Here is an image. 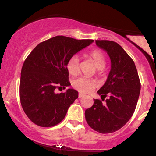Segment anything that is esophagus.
<instances>
[{
  "label": "esophagus",
  "instance_id": "obj_1",
  "mask_svg": "<svg viewBox=\"0 0 156 156\" xmlns=\"http://www.w3.org/2000/svg\"><path fill=\"white\" fill-rule=\"evenodd\" d=\"M83 94H81V93H79V94H78V98H82V97H83Z\"/></svg>",
  "mask_w": 156,
  "mask_h": 156
}]
</instances>
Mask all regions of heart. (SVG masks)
<instances>
[{"label": "heart", "mask_w": 156, "mask_h": 156, "mask_svg": "<svg viewBox=\"0 0 156 156\" xmlns=\"http://www.w3.org/2000/svg\"><path fill=\"white\" fill-rule=\"evenodd\" d=\"M88 57L94 62L98 69H103L105 65V56L99 50H94L88 54ZM67 72L72 76H77L79 73V58L77 55H73L66 64ZM73 86L80 92H89L96 86V81L92 78L80 77L73 80Z\"/></svg>", "instance_id": "heart-1"}]
</instances>
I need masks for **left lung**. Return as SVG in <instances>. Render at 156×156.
I'll list each match as a JSON object with an SVG mask.
<instances>
[{"instance_id":"left-lung-1","label":"left lung","mask_w":156,"mask_h":156,"mask_svg":"<svg viewBox=\"0 0 156 156\" xmlns=\"http://www.w3.org/2000/svg\"><path fill=\"white\" fill-rule=\"evenodd\" d=\"M95 43L107 52L112 67L106 81L98 91L102 101L94 99L92 106L85 111V117L93 130L110 133L120 129L133 114L141 83L134 62L119 44L109 40H95Z\"/></svg>"}]
</instances>
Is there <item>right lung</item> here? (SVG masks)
<instances>
[{
	"mask_svg": "<svg viewBox=\"0 0 156 156\" xmlns=\"http://www.w3.org/2000/svg\"><path fill=\"white\" fill-rule=\"evenodd\" d=\"M93 42L56 36L39 43L27 57L21 70L20 98L23 111L34 124L47 128L63 120L78 92L68 89L58 94L55 90L70 86L67 61Z\"/></svg>",
	"mask_w": 156,
	"mask_h": 156,
	"instance_id": "add662e5",
	"label": "right lung"
}]
</instances>
